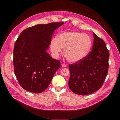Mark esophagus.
I'll list each match as a JSON object with an SVG mask.
<instances>
[{
  "label": "esophagus",
  "instance_id": "1",
  "mask_svg": "<svg viewBox=\"0 0 120 120\" xmlns=\"http://www.w3.org/2000/svg\"><path fill=\"white\" fill-rule=\"evenodd\" d=\"M61 66H62V67H63V68L66 67V66H67V65H66L65 64H64V63L62 64H61Z\"/></svg>",
  "mask_w": 120,
  "mask_h": 120
}]
</instances>
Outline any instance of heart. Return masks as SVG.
Here are the masks:
<instances>
[{
	"mask_svg": "<svg viewBox=\"0 0 120 120\" xmlns=\"http://www.w3.org/2000/svg\"><path fill=\"white\" fill-rule=\"evenodd\" d=\"M92 45L90 37L79 31H66L60 34L51 41L50 48L53 54L58 56L64 49V55L67 61L78 62L89 53Z\"/></svg>",
	"mask_w": 120,
	"mask_h": 120,
	"instance_id": "b5f03b06",
	"label": "heart"
}]
</instances>
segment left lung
Masks as SVG:
<instances>
[{"label": "left lung", "mask_w": 120, "mask_h": 120, "mask_svg": "<svg viewBox=\"0 0 120 120\" xmlns=\"http://www.w3.org/2000/svg\"><path fill=\"white\" fill-rule=\"evenodd\" d=\"M92 49L81 61L68 65V86L79 95L95 92L101 87L108 73L109 53L105 41L93 33Z\"/></svg>", "instance_id": "1"}]
</instances>
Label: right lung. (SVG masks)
I'll use <instances>...</instances> for the list:
<instances>
[{"instance_id":"1","label":"right lung","mask_w":120,"mask_h":120,"mask_svg":"<svg viewBox=\"0 0 120 120\" xmlns=\"http://www.w3.org/2000/svg\"><path fill=\"white\" fill-rule=\"evenodd\" d=\"M64 22L39 24L23 30L14 49V72L21 86L39 93L48 87L60 61L53 59L46 50L54 31Z\"/></svg>"}]
</instances>
